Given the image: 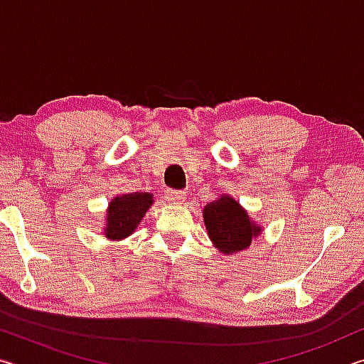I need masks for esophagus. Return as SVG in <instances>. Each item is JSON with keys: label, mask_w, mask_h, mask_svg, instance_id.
<instances>
[{"label": "esophagus", "mask_w": 364, "mask_h": 364, "mask_svg": "<svg viewBox=\"0 0 364 364\" xmlns=\"http://www.w3.org/2000/svg\"><path fill=\"white\" fill-rule=\"evenodd\" d=\"M167 199L171 204H183L186 200V194H184V191H168Z\"/></svg>", "instance_id": "1"}]
</instances>
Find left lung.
Returning <instances> with one entry per match:
<instances>
[{"instance_id": "obj_1", "label": "left lung", "mask_w": 364, "mask_h": 364, "mask_svg": "<svg viewBox=\"0 0 364 364\" xmlns=\"http://www.w3.org/2000/svg\"><path fill=\"white\" fill-rule=\"evenodd\" d=\"M208 237L218 252L232 255L250 247L254 239L262 236V225L230 194H221L202 210Z\"/></svg>"}]
</instances>
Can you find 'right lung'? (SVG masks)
<instances>
[{
  "label": "right lung",
  "instance_id": "right-lung-1",
  "mask_svg": "<svg viewBox=\"0 0 364 364\" xmlns=\"http://www.w3.org/2000/svg\"><path fill=\"white\" fill-rule=\"evenodd\" d=\"M154 204L151 193H125L109 202L102 234L110 241H123L136 231L141 220Z\"/></svg>",
  "mask_w": 364,
  "mask_h": 364
}]
</instances>
